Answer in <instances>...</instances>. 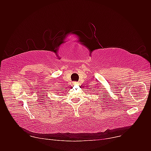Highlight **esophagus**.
Here are the masks:
<instances>
[{
    "mask_svg": "<svg viewBox=\"0 0 151 151\" xmlns=\"http://www.w3.org/2000/svg\"><path fill=\"white\" fill-rule=\"evenodd\" d=\"M77 84H78V83H77V82H74V83H73V85H74V86L77 85Z\"/></svg>",
    "mask_w": 151,
    "mask_h": 151,
    "instance_id": "obj_1",
    "label": "esophagus"
}]
</instances>
